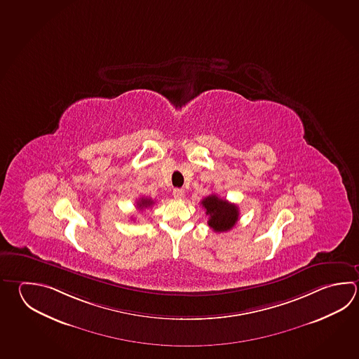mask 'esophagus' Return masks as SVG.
<instances>
[{"label": "esophagus", "mask_w": 359, "mask_h": 359, "mask_svg": "<svg viewBox=\"0 0 359 359\" xmlns=\"http://www.w3.org/2000/svg\"><path fill=\"white\" fill-rule=\"evenodd\" d=\"M172 194L175 196L176 199H183L184 198V190L183 189H174L172 191Z\"/></svg>", "instance_id": "1"}]
</instances>
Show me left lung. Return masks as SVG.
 <instances>
[{
    "instance_id": "obj_1",
    "label": "left lung",
    "mask_w": 359,
    "mask_h": 359,
    "mask_svg": "<svg viewBox=\"0 0 359 359\" xmlns=\"http://www.w3.org/2000/svg\"><path fill=\"white\" fill-rule=\"evenodd\" d=\"M202 205L205 215L210 216L208 226L215 232H226L231 230L238 221V208L236 204L230 203L226 199L218 198L216 194L204 198Z\"/></svg>"
}]
</instances>
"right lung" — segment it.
<instances>
[{
    "instance_id": "add662e5",
    "label": "right lung",
    "mask_w": 359,
    "mask_h": 359,
    "mask_svg": "<svg viewBox=\"0 0 359 359\" xmlns=\"http://www.w3.org/2000/svg\"><path fill=\"white\" fill-rule=\"evenodd\" d=\"M155 203L152 199H149V198H141L138 202H137V208L140 210H146V208H149V207H152V204Z\"/></svg>"
}]
</instances>
